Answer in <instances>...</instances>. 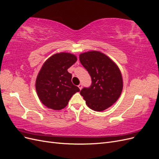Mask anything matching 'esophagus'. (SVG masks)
Segmentation results:
<instances>
[{
  "label": "esophagus",
  "instance_id": "34e87169",
  "mask_svg": "<svg viewBox=\"0 0 159 159\" xmlns=\"http://www.w3.org/2000/svg\"><path fill=\"white\" fill-rule=\"evenodd\" d=\"M82 87H83V85L81 84H79V85H78V88H80V90H81V89H82Z\"/></svg>",
  "mask_w": 159,
  "mask_h": 159
}]
</instances>
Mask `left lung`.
<instances>
[{"instance_id":"obj_1","label":"left lung","mask_w":159,"mask_h":159,"mask_svg":"<svg viewBox=\"0 0 159 159\" xmlns=\"http://www.w3.org/2000/svg\"><path fill=\"white\" fill-rule=\"evenodd\" d=\"M80 61L92 81L89 88H84L80 91L86 104L96 111L110 107L117 102L123 90V78L119 67L99 51L81 53Z\"/></svg>"}]
</instances>
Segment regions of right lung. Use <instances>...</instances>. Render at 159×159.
Wrapping results in <instances>:
<instances>
[{
	"instance_id": "obj_1",
	"label": "right lung",
	"mask_w": 159,
	"mask_h": 159,
	"mask_svg": "<svg viewBox=\"0 0 159 159\" xmlns=\"http://www.w3.org/2000/svg\"><path fill=\"white\" fill-rule=\"evenodd\" d=\"M77 57L68 52H60L48 59L38 73L36 90L40 102L48 108L61 110L66 107L72 95L79 92L71 82L68 69L75 63Z\"/></svg>"
}]
</instances>
